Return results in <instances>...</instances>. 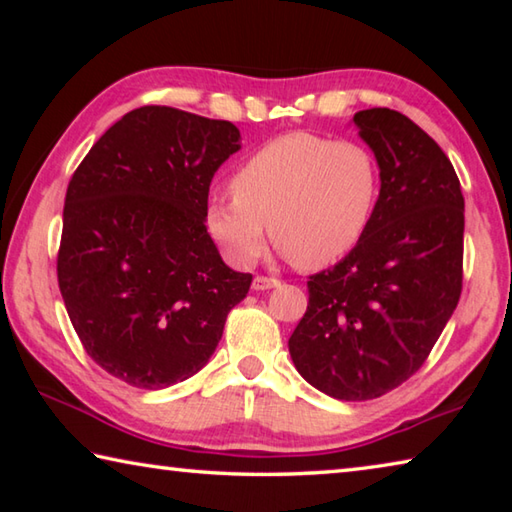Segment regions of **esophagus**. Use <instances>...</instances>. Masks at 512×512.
I'll return each mask as SVG.
<instances>
[{"label": "esophagus", "instance_id": "1", "mask_svg": "<svg viewBox=\"0 0 512 512\" xmlns=\"http://www.w3.org/2000/svg\"><path fill=\"white\" fill-rule=\"evenodd\" d=\"M275 287H280V280H275V277L257 275L253 280V291H268V289H275Z\"/></svg>", "mask_w": 512, "mask_h": 512}]
</instances>
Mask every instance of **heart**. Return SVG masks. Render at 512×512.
<instances>
[{"label": "heart", "instance_id": "b5f03b06", "mask_svg": "<svg viewBox=\"0 0 512 512\" xmlns=\"http://www.w3.org/2000/svg\"><path fill=\"white\" fill-rule=\"evenodd\" d=\"M379 164L359 142L311 133L275 137L232 176V196L205 205V230L235 266H253L273 244L300 268L339 262L377 212Z\"/></svg>", "mask_w": 512, "mask_h": 512}]
</instances>
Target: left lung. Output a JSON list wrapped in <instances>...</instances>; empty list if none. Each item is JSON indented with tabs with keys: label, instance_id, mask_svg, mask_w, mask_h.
I'll return each mask as SVG.
<instances>
[{
	"label": "left lung",
	"instance_id": "left-lung-1",
	"mask_svg": "<svg viewBox=\"0 0 512 512\" xmlns=\"http://www.w3.org/2000/svg\"><path fill=\"white\" fill-rule=\"evenodd\" d=\"M352 124L379 164L377 212L339 264L309 277L289 352L320 393L363 402L409 379L452 318L465 201L443 149L402 112L359 110Z\"/></svg>",
	"mask_w": 512,
	"mask_h": 512
}]
</instances>
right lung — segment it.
<instances>
[{
	"instance_id": "right-lung-1",
	"label": "right lung",
	"mask_w": 512,
	"mask_h": 512,
	"mask_svg": "<svg viewBox=\"0 0 512 512\" xmlns=\"http://www.w3.org/2000/svg\"><path fill=\"white\" fill-rule=\"evenodd\" d=\"M241 149L223 119L126 112L69 180L58 287L85 352L126 384L167 388L201 370L253 282L205 230L216 169Z\"/></svg>"
}]
</instances>
